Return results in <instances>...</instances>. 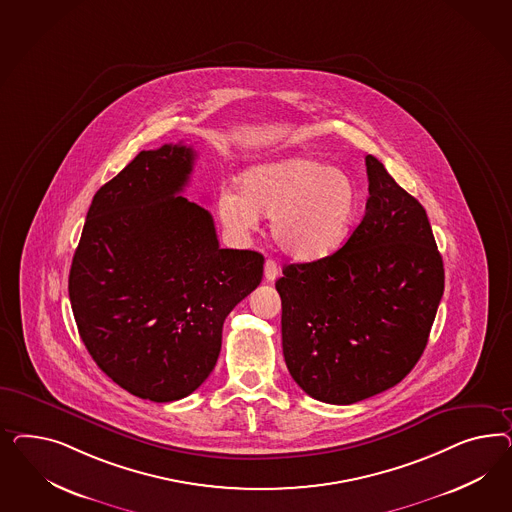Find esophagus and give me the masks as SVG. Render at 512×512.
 Wrapping results in <instances>:
<instances>
[{
    "mask_svg": "<svg viewBox=\"0 0 512 512\" xmlns=\"http://www.w3.org/2000/svg\"><path fill=\"white\" fill-rule=\"evenodd\" d=\"M279 264L276 261H272V259H268L266 263H264V279L266 281H276V278L279 276Z\"/></svg>",
    "mask_w": 512,
    "mask_h": 512,
    "instance_id": "34e87169",
    "label": "esophagus"
}]
</instances>
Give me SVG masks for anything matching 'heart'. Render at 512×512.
<instances>
[{"label": "heart", "instance_id": "heart-1", "mask_svg": "<svg viewBox=\"0 0 512 512\" xmlns=\"http://www.w3.org/2000/svg\"><path fill=\"white\" fill-rule=\"evenodd\" d=\"M357 204V186L347 172L296 155L244 172L240 191H221L217 217L238 236L257 227L259 214L270 217V233L283 253L319 261L347 242Z\"/></svg>", "mask_w": 512, "mask_h": 512}]
</instances>
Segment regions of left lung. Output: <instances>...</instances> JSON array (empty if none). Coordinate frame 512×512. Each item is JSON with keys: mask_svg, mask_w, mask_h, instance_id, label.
Returning <instances> with one entry per match:
<instances>
[{"mask_svg": "<svg viewBox=\"0 0 512 512\" xmlns=\"http://www.w3.org/2000/svg\"><path fill=\"white\" fill-rule=\"evenodd\" d=\"M366 214L336 253L287 264L281 296L283 357L319 402L349 405L402 381L428 343L445 289L426 210L366 155Z\"/></svg>", "mask_w": 512, "mask_h": 512, "instance_id": "1", "label": "left lung"}]
</instances>
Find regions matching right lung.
Masks as SVG:
<instances>
[{"label":"right lung","mask_w":512,"mask_h":512,"mask_svg":"<svg viewBox=\"0 0 512 512\" xmlns=\"http://www.w3.org/2000/svg\"><path fill=\"white\" fill-rule=\"evenodd\" d=\"M193 161L182 142L140 152L95 193L69 272L88 353L150 402L201 387L225 317L263 279V255L219 248L210 212L180 195Z\"/></svg>","instance_id":"obj_1"}]
</instances>
